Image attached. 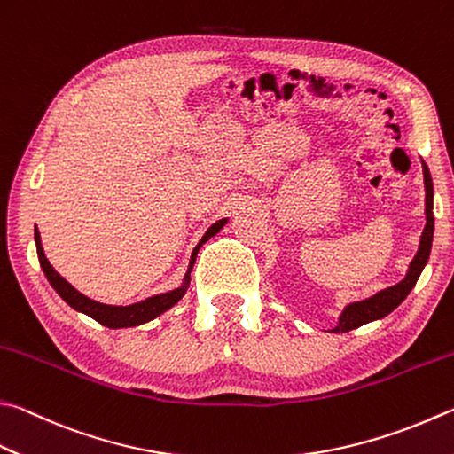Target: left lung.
Returning <instances> with one entry per match:
<instances>
[{"instance_id":"obj_1","label":"left lung","mask_w":454,"mask_h":454,"mask_svg":"<svg viewBox=\"0 0 454 454\" xmlns=\"http://www.w3.org/2000/svg\"><path fill=\"white\" fill-rule=\"evenodd\" d=\"M423 176H425V214H427V224L421 236V244H419V250L415 254L413 262L407 270L405 279H401L399 284H395L387 290L377 292L375 295H371L367 300H361L356 303H349L348 308L343 309L340 316V324H337L332 333H348L351 329H356L359 325H365L369 321L381 319L385 316L401 306V301L407 298L409 292L413 290L419 276H421L423 268L427 266L428 255H431V246H433V234H434V214H433V178L431 172H428V167L423 162Z\"/></svg>"}]
</instances>
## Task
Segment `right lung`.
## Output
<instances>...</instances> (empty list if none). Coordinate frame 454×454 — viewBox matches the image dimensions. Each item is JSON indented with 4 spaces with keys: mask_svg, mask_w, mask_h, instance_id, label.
I'll return each mask as SVG.
<instances>
[{
    "mask_svg": "<svg viewBox=\"0 0 454 454\" xmlns=\"http://www.w3.org/2000/svg\"><path fill=\"white\" fill-rule=\"evenodd\" d=\"M226 218H222L218 222H214V224L206 230V234L202 236V240L196 244V248L192 250L191 255V266H188V271L184 276V284L176 287V290L167 292V294H159V295H153V298H146L138 303H133V306H105V303H98L95 300H89L87 295H83L81 292H77L75 287H73L67 279L61 278L57 271L53 270L51 263L45 258V252L41 248V236H39V230L35 226V246H37V258L41 263V270H43L45 278L49 279V284L53 286V290L61 295V298L69 303L73 309H77L81 313H85V316L93 317L95 321H98L101 325L106 327H113V329H119V327H135V325H141L146 324V321H151L154 317H159L160 313H164L167 309H170L172 306L178 300H183V295L188 290V284H191V270L196 262V254H199L200 246L210 240L212 236H216L222 228L226 224Z\"/></svg>",
    "mask_w": 454,
    "mask_h": 454,
    "instance_id": "obj_1",
    "label": "right lung"
}]
</instances>
